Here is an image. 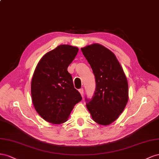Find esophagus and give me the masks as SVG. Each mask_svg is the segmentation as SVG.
I'll use <instances>...</instances> for the list:
<instances>
[{
    "label": "esophagus",
    "instance_id": "esophagus-1",
    "mask_svg": "<svg viewBox=\"0 0 159 159\" xmlns=\"http://www.w3.org/2000/svg\"><path fill=\"white\" fill-rule=\"evenodd\" d=\"M79 91L80 93V94H81V96L83 97V94H84V90H83V89H80L79 90Z\"/></svg>",
    "mask_w": 159,
    "mask_h": 159
}]
</instances>
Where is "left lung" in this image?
<instances>
[{"label": "left lung", "mask_w": 159, "mask_h": 159, "mask_svg": "<svg viewBox=\"0 0 159 159\" xmlns=\"http://www.w3.org/2000/svg\"><path fill=\"white\" fill-rule=\"evenodd\" d=\"M81 51L96 80L94 96L86 106L94 122L108 125L119 117L127 104V79L115 54L105 47L94 43Z\"/></svg>", "instance_id": "8db88e82"}]
</instances>
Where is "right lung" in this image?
I'll use <instances>...</instances> for the list:
<instances>
[{
    "mask_svg": "<svg viewBox=\"0 0 159 159\" xmlns=\"http://www.w3.org/2000/svg\"><path fill=\"white\" fill-rule=\"evenodd\" d=\"M78 51L76 47L61 44L45 54L34 70L32 101L38 114L50 123H64L75 105L82 100L67 70Z\"/></svg>",
    "mask_w": 159,
    "mask_h": 159,
    "instance_id": "obj_1",
    "label": "right lung"
}]
</instances>
